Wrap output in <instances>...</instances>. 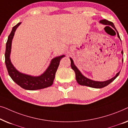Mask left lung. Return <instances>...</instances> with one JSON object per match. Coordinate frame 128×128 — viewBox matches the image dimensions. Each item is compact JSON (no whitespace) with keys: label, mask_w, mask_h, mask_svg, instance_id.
Here are the masks:
<instances>
[{"label":"left lung","mask_w":128,"mask_h":128,"mask_svg":"<svg viewBox=\"0 0 128 128\" xmlns=\"http://www.w3.org/2000/svg\"><path fill=\"white\" fill-rule=\"evenodd\" d=\"M100 23L104 25L110 26L116 30L114 24H113V22H111V21H108L107 20H102L100 21ZM116 32H117L118 37L120 39V35H119V34L117 32V30H116ZM121 53L123 54V50L121 52ZM70 58V60H71V66L72 69L75 71V77H76V81L79 84H80V85L87 86H89V87L93 88H102L105 87L106 86H107L108 84H109L111 82H112L113 80H114L118 76L119 74H120V72H119L116 74V75L114 77H113V78L110 79V80H106V81H103V82L95 81V80H90V79H88L86 78V77L84 76V75L81 74V72H80V70L78 69V68L75 66V65L74 64V61L71 58ZM122 62H123V59H122Z\"/></svg>","instance_id":"1"}]
</instances>
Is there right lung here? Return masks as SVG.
Masks as SVG:
<instances>
[{
    "label": "right lung",
    "mask_w": 128,
    "mask_h": 128,
    "mask_svg": "<svg viewBox=\"0 0 128 128\" xmlns=\"http://www.w3.org/2000/svg\"><path fill=\"white\" fill-rule=\"evenodd\" d=\"M21 22H19L12 27V30L8 36L6 43V52H5V64L7 70L11 78L23 89L29 90H35L44 89L52 86L54 80L56 72L58 67L59 63L62 57L65 56L62 55L52 59L49 66L44 72V74L38 76H34L31 75L21 73L12 64L10 60V53L12 49V43L16 30Z\"/></svg>",
    "instance_id": "1"
}]
</instances>
